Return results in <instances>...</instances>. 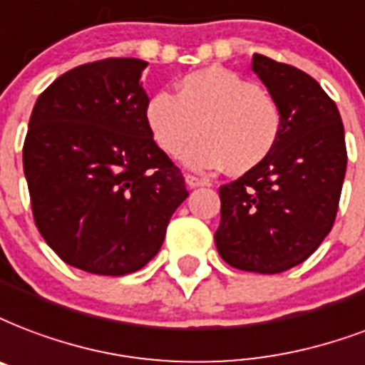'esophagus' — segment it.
Masks as SVG:
<instances>
[{
    "instance_id": "1",
    "label": "esophagus",
    "mask_w": 365,
    "mask_h": 365,
    "mask_svg": "<svg viewBox=\"0 0 365 365\" xmlns=\"http://www.w3.org/2000/svg\"><path fill=\"white\" fill-rule=\"evenodd\" d=\"M185 183H187L189 187H202V185H208V182H205V180H201V178L191 176V174L185 176Z\"/></svg>"
}]
</instances>
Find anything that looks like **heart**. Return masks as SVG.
I'll use <instances>...</instances> for the list:
<instances>
[{
    "instance_id": "heart-1",
    "label": "heart",
    "mask_w": 365,
    "mask_h": 365,
    "mask_svg": "<svg viewBox=\"0 0 365 365\" xmlns=\"http://www.w3.org/2000/svg\"><path fill=\"white\" fill-rule=\"evenodd\" d=\"M147 130L170 157L183 155L193 170H224L241 176L274 153L282 138L279 103L249 78L224 66L189 72L176 93L155 91L143 108Z\"/></svg>"
}]
</instances>
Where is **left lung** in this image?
<instances>
[{"mask_svg": "<svg viewBox=\"0 0 365 365\" xmlns=\"http://www.w3.org/2000/svg\"><path fill=\"white\" fill-rule=\"evenodd\" d=\"M252 71L282 107V138L260 166L220 187L214 241L233 268L279 274L304 262L335 224L344 128L335 101L306 72L258 53Z\"/></svg>", "mask_w": 365, "mask_h": 365, "instance_id": "8db88e82", "label": "left lung"}]
</instances>
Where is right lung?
Segmentation results:
<instances>
[{"label": "right lung", "mask_w": 365, "mask_h": 365, "mask_svg": "<svg viewBox=\"0 0 365 365\" xmlns=\"http://www.w3.org/2000/svg\"><path fill=\"white\" fill-rule=\"evenodd\" d=\"M145 66L124 57L76 66L41 91L28 122L22 164L36 227L63 262L90 274L143 268L189 195L147 130Z\"/></svg>", "instance_id": "1"}]
</instances>
